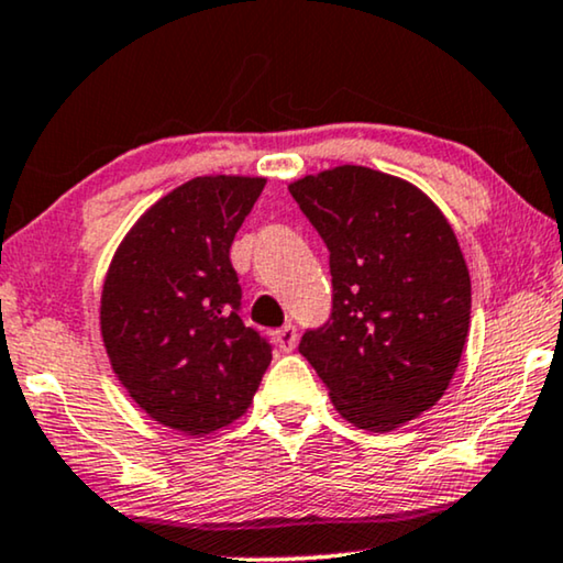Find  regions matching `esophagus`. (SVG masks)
I'll list each match as a JSON object with an SVG mask.
<instances>
[{"label": "esophagus", "mask_w": 563, "mask_h": 563, "mask_svg": "<svg viewBox=\"0 0 563 563\" xmlns=\"http://www.w3.org/2000/svg\"><path fill=\"white\" fill-rule=\"evenodd\" d=\"M274 341H276V345H279V351H284V353L295 351V345H297V328L295 325L279 328L274 333Z\"/></svg>", "instance_id": "obj_1"}]
</instances>
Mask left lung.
<instances>
[{
    "label": "left lung",
    "instance_id": "left-lung-1",
    "mask_svg": "<svg viewBox=\"0 0 563 563\" xmlns=\"http://www.w3.org/2000/svg\"><path fill=\"white\" fill-rule=\"evenodd\" d=\"M330 251L333 312L299 353L356 428L389 433L430 410L456 374L472 279L433 199L399 176L335 166L289 184Z\"/></svg>",
    "mask_w": 563,
    "mask_h": 563
}]
</instances>
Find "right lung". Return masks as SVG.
<instances>
[{"label":"right lung","instance_id":"obj_1","mask_svg":"<svg viewBox=\"0 0 563 563\" xmlns=\"http://www.w3.org/2000/svg\"><path fill=\"white\" fill-rule=\"evenodd\" d=\"M264 176H197L145 210L107 268L99 330L112 372L161 426L210 435L249 410L272 345L241 314L230 245Z\"/></svg>","mask_w":563,"mask_h":563}]
</instances>
